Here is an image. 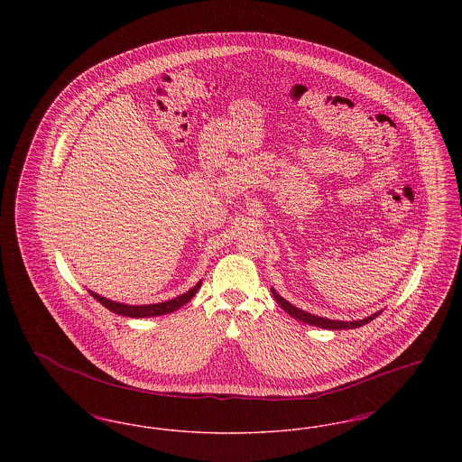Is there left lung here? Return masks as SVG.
Returning <instances> with one entry per match:
<instances>
[{
	"label": "left lung",
	"mask_w": 462,
	"mask_h": 462,
	"mask_svg": "<svg viewBox=\"0 0 462 462\" xmlns=\"http://www.w3.org/2000/svg\"><path fill=\"white\" fill-rule=\"evenodd\" d=\"M272 294H273L275 301L279 303V307L282 308V310H286V313H289L292 319L301 320V322H305L308 326L320 328V329H356V328H362V326L369 324L371 320H374L377 315H381V311H383V310H381V311H377V313H373L371 317H365V319H362V320H353V322H348V320H330V319H324V317L308 313V311L301 310V308H296L294 305H291V303H289L287 300H284L273 287H272Z\"/></svg>",
	"instance_id": "8db88e82"
}]
</instances>
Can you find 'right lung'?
Listing matches in <instances>:
<instances>
[{
	"mask_svg": "<svg viewBox=\"0 0 462 462\" xmlns=\"http://www.w3.org/2000/svg\"><path fill=\"white\" fill-rule=\"evenodd\" d=\"M202 286V281H199L198 284L190 287L187 292L176 296L170 301H162V303H154V305H126V303H117L107 300L93 291H88L89 294L106 308H109L110 311L123 315V317H130V319H149V317H159V315H166V313H173L178 308L187 305L198 292L199 289Z\"/></svg>",
	"mask_w": 462,
	"mask_h": 462,
	"instance_id": "obj_1",
	"label": "right lung"
}]
</instances>
